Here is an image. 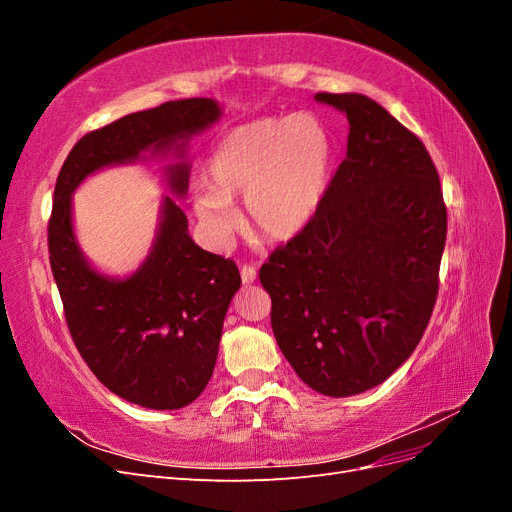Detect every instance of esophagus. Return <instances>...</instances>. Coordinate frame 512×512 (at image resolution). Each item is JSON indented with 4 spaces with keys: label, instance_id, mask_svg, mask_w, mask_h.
<instances>
[{
    "label": "esophagus",
    "instance_id": "obj_1",
    "mask_svg": "<svg viewBox=\"0 0 512 512\" xmlns=\"http://www.w3.org/2000/svg\"><path fill=\"white\" fill-rule=\"evenodd\" d=\"M256 275H258V271H256L254 265H243L241 267V280H243V284H254L256 282Z\"/></svg>",
    "mask_w": 512,
    "mask_h": 512
}]
</instances>
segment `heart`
Returning <instances> with one entry per match:
<instances>
[{
  "instance_id": "b5f03b06",
  "label": "heart",
  "mask_w": 512,
  "mask_h": 512,
  "mask_svg": "<svg viewBox=\"0 0 512 512\" xmlns=\"http://www.w3.org/2000/svg\"><path fill=\"white\" fill-rule=\"evenodd\" d=\"M335 164L329 123L314 111L260 117L228 130L207 160V188L192 207L209 235L226 243L235 228L232 203L243 198V222L254 237L288 241L314 222Z\"/></svg>"
}]
</instances>
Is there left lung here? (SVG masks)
I'll use <instances>...</instances> for the list:
<instances>
[{
  "instance_id": "8db88e82",
  "label": "left lung",
  "mask_w": 512,
  "mask_h": 512,
  "mask_svg": "<svg viewBox=\"0 0 512 512\" xmlns=\"http://www.w3.org/2000/svg\"><path fill=\"white\" fill-rule=\"evenodd\" d=\"M346 113L348 151L301 235L260 267L277 346L322 395L374 389L421 342L438 299L446 205L429 151L361 94H316Z\"/></svg>"
}]
</instances>
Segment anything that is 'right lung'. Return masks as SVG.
Listing matches in <instances>:
<instances>
[{
    "mask_svg": "<svg viewBox=\"0 0 512 512\" xmlns=\"http://www.w3.org/2000/svg\"><path fill=\"white\" fill-rule=\"evenodd\" d=\"M211 98L164 102L85 134L59 170L49 218V260L76 350L108 391L151 410H177L205 391L218 359L224 316L241 286L235 260L200 250L188 218L164 200L158 241L128 280L87 265L72 232L70 196L94 170L164 151L218 121ZM179 149V147H177ZM188 164L168 168L188 190Z\"/></svg>",
    "mask_w": 512,
    "mask_h": 512,
    "instance_id": "add662e5",
    "label": "right lung"
}]
</instances>
